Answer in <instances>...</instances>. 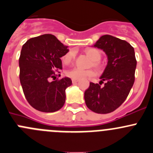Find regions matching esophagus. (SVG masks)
Here are the masks:
<instances>
[{
    "mask_svg": "<svg viewBox=\"0 0 153 153\" xmlns=\"http://www.w3.org/2000/svg\"><path fill=\"white\" fill-rule=\"evenodd\" d=\"M78 81H79V80H78V79H72V83H73V84H76V83L78 82Z\"/></svg>",
    "mask_w": 153,
    "mask_h": 153,
    "instance_id": "obj_1",
    "label": "esophagus"
}]
</instances>
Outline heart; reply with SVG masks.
Instances as JSON below:
<instances>
[{
  "instance_id": "1",
  "label": "heart",
  "mask_w": 153,
  "mask_h": 153,
  "mask_svg": "<svg viewBox=\"0 0 153 153\" xmlns=\"http://www.w3.org/2000/svg\"><path fill=\"white\" fill-rule=\"evenodd\" d=\"M85 53L93 60V66L98 70H100L102 69V66L99 63V60L102 57V51L97 48H88L86 50ZM74 58H75V52L70 51L62 57V62L64 65H69L73 61ZM66 75L72 79L80 80L87 77L93 76L95 72L92 69H81L75 67L66 70Z\"/></svg>"
}]
</instances>
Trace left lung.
Returning a JSON list of instances; mask_svg holds the SVG:
<instances>
[{
  "label": "left lung",
  "instance_id": "left-lung-1",
  "mask_svg": "<svg viewBox=\"0 0 153 153\" xmlns=\"http://www.w3.org/2000/svg\"><path fill=\"white\" fill-rule=\"evenodd\" d=\"M93 46L103 50L108 64L99 84L90 83L84 92V100L93 112L108 114L119 108L129 94L134 82L137 60L134 48L113 36H102ZM104 81L105 85L101 86Z\"/></svg>",
  "mask_w": 153,
  "mask_h": 153
}]
</instances>
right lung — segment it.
Masks as SVG:
<instances>
[{
	"mask_svg": "<svg viewBox=\"0 0 153 153\" xmlns=\"http://www.w3.org/2000/svg\"><path fill=\"white\" fill-rule=\"evenodd\" d=\"M67 48L52 34L31 38L22 46L20 82L28 103L38 111L55 112L64 105L66 89L72 85V80L68 77L51 79H55L63 68L60 58L68 53Z\"/></svg>",
	"mask_w": 153,
	"mask_h": 153,
	"instance_id": "right-lung-1",
	"label": "right lung"
}]
</instances>
